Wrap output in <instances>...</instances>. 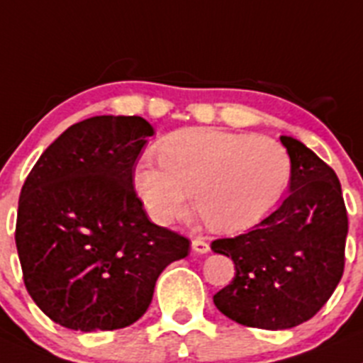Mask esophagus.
<instances>
[{
  "instance_id": "1",
  "label": "esophagus",
  "mask_w": 363,
  "mask_h": 363,
  "mask_svg": "<svg viewBox=\"0 0 363 363\" xmlns=\"http://www.w3.org/2000/svg\"><path fill=\"white\" fill-rule=\"evenodd\" d=\"M192 250H194L196 253L205 255V253H208V251H210V244L206 242L205 239H194V240H192Z\"/></svg>"
}]
</instances>
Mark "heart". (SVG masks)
<instances>
[{"label": "heart", "instance_id": "heart-1", "mask_svg": "<svg viewBox=\"0 0 363 363\" xmlns=\"http://www.w3.org/2000/svg\"><path fill=\"white\" fill-rule=\"evenodd\" d=\"M158 160L135 169V189L157 223L187 213L192 192L206 226L235 233L264 219L291 179V157L274 139L189 128L165 137Z\"/></svg>", "mask_w": 363, "mask_h": 363}]
</instances>
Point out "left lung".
I'll return each instance as SVG.
<instances>
[{
  "mask_svg": "<svg viewBox=\"0 0 363 363\" xmlns=\"http://www.w3.org/2000/svg\"><path fill=\"white\" fill-rule=\"evenodd\" d=\"M291 157V187L281 205L233 239L212 242L231 257L235 278L213 303L235 323L289 330L312 319L344 272L347 212L333 169L292 137H279Z\"/></svg>",
  "mask_w": 363,
  "mask_h": 363,
  "instance_id": "left-lung-1",
  "label": "left lung"
}]
</instances>
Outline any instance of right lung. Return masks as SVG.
Returning <instances> with one entry per match:
<instances>
[{"label": "right lung", "mask_w": 363, "mask_h": 363, "mask_svg": "<svg viewBox=\"0 0 363 363\" xmlns=\"http://www.w3.org/2000/svg\"><path fill=\"white\" fill-rule=\"evenodd\" d=\"M153 126L96 116L67 128L37 160L19 196L16 246L26 291L60 326L126 328L146 313L155 283L191 250L147 219L133 171Z\"/></svg>", "instance_id": "add662e5"}]
</instances>
